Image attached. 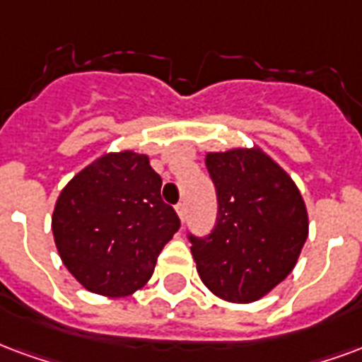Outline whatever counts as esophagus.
Returning <instances> with one entry per match:
<instances>
[{"mask_svg":"<svg viewBox=\"0 0 362 362\" xmlns=\"http://www.w3.org/2000/svg\"><path fill=\"white\" fill-rule=\"evenodd\" d=\"M176 213L180 216V221L184 222V218H186V203H178V205H176Z\"/></svg>","mask_w":362,"mask_h":362,"instance_id":"34e87169","label":"esophagus"}]
</instances>
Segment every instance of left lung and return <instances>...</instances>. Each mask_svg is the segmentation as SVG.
<instances>
[{
    "label": "left lung",
    "mask_w": 362,
    "mask_h": 362,
    "mask_svg": "<svg viewBox=\"0 0 362 362\" xmlns=\"http://www.w3.org/2000/svg\"><path fill=\"white\" fill-rule=\"evenodd\" d=\"M216 189L215 228L194 235L203 284L232 303H251L290 274L307 240V209L288 174L259 149L209 153Z\"/></svg>",
    "instance_id": "left-lung-1"
}]
</instances>
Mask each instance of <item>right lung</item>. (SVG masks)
<instances>
[{
	"label": "right lung",
	"mask_w": 362,
	"mask_h": 362,
	"mask_svg": "<svg viewBox=\"0 0 362 362\" xmlns=\"http://www.w3.org/2000/svg\"><path fill=\"white\" fill-rule=\"evenodd\" d=\"M146 155H103L61 192L52 228L63 263L86 290L124 297L151 278L180 218L160 199Z\"/></svg>",
	"instance_id": "add662e5"
}]
</instances>
